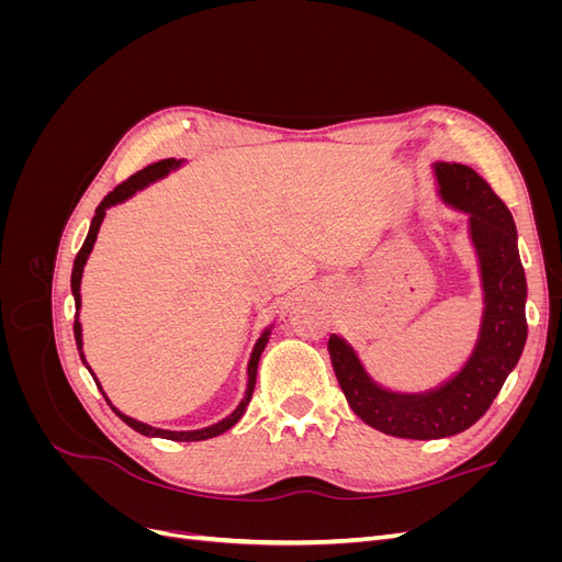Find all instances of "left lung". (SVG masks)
<instances>
[{"instance_id": "obj_1", "label": "left lung", "mask_w": 562, "mask_h": 562, "mask_svg": "<svg viewBox=\"0 0 562 562\" xmlns=\"http://www.w3.org/2000/svg\"><path fill=\"white\" fill-rule=\"evenodd\" d=\"M436 178L440 196L469 213L481 258L485 314L473 356L459 375L429 394H391L366 375L342 337L328 339L330 363L351 411L372 429L415 440L454 436L479 422L516 368L527 339V283L512 211L471 166L440 161Z\"/></svg>"}]
</instances>
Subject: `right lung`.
<instances>
[{"instance_id":"right-lung-1","label":"right lung","mask_w":562,"mask_h":562,"mask_svg":"<svg viewBox=\"0 0 562 562\" xmlns=\"http://www.w3.org/2000/svg\"><path fill=\"white\" fill-rule=\"evenodd\" d=\"M178 164H180V161H176V159H161V161H157V164H149L147 168H143V171L131 176V178L124 180L122 184H116L114 190H112L103 201H100V206L95 209V215H93V220H91V229H89V234H87V241H83V246L79 248L77 258H75V267H72V295H75V307H77V312H79V307H81V295H79L81 271H83V265H87L89 252H91V248H93V244H95V236H98L100 223H103V217H105V209L114 206V203H119V201L128 199L131 194L138 192L140 187H145L147 182H155L157 178H164V176H166L168 171H171V168H176ZM77 316H79V314H75V339H77V347L81 349V323H79ZM267 335H269V330L258 339V345H255V349H252V353H250V363H248V389H246L244 401L239 403V407H236V411H234L227 419L213 424V427L199 429V431H164V429H155V427H149V424H143V422H138V419H131V417L122 415V413L116 411V407H112V411H114L119 417H122L131 429H135L138 434H145V436H159V438H168V440H206V438L220 436L223 431L232 429L234 424L239 422L241 415L246 413V405L250 403L252 389H255V378H258V361H260V353H262V349H265V345H267ZM79 356L83 359V353H79Z\"/></svg>"}]
</instances>
